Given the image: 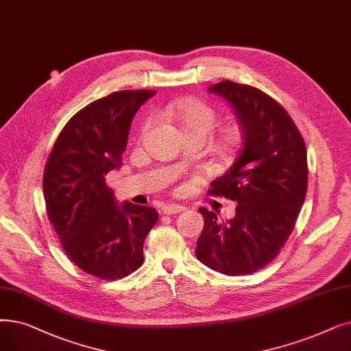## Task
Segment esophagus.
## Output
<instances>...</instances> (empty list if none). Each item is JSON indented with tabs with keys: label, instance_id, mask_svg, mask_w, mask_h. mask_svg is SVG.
Returning a JSON list of instances; mask_svg holds the SVG:
<instances>
[{
	"label": "esophagus",
	"instance_id": "1",
	"mask_svg": "<svg viewBox=\"0 0 351 351\" xmlns=\"http://www.w3.org/2000/svg\"><path fill=\"white\" fill-rule=\"evenodd\" d=\"M160 210H162L163 215H176V213L185 210V206L176 205V204H169V205H165Z\"/></svg>",
	"mask_w": 351,
	"mask_h": 351
}]
</instances>
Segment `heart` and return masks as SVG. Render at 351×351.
<instances>
[{"label": "heart", "instance_id": "heart-1", "mask_svg": "<svg viewBox=\"0 0 351 351\" xmlns=\"http://www.w3.org/2000/svg\"><path fill=\"white\" fill-rule=\"evenodd\" d=\"M171 114L178 120L185 136H201L208 138V134L215 129L218 123V112L208 103L199 99H182L171 104ZM150 126V119L143 125V132ZM237 130L228 132V139L234 141Z\"/></svg>", "mask_w": 351, "mask_h": 351}]
</instances>
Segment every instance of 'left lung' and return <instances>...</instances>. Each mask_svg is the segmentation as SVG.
<instances>
[{
	"instance_id": "obj_1",
	"label": "left lung",
	"mask_w": 351,
	"mask_h": 351,
	"mask_svg": "<svg viewBox=\"0 0 351 351\" xmlns=\"http://www.w3.org/2000/svg\"><path fill=\"white\" fill-rule=\"evenodd\" d=\"M208 90L232 106L243 143L209 189L238 202L235 217L219 223L199 208L205 225L195 255L225 276H247L269 264L294 230L307 193V149L287 110L260 88L223 80Z\"/></svg>"
}]
</instances>
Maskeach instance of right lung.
<instances>
[{
    "instance_id": "right-lung-1",
    "label": "right lung",
    "mask_w": 351,
    "mask_h": 351,
    "mask_svg": "<svg viewBox=\"0 0 351 351\" xmlns=\"http://www.w3.org/2000/svg\"><path fill=\"white\" fill-rule=\"evenodd\" d=\"M155 90H121L87 104L60 132L45 163L47 215L70 260L100 280L143 264V242L158 222L152 206L117 205L106 175L121 166L134 113Z\"/></svg>"
}]
</instances>
